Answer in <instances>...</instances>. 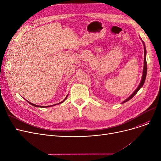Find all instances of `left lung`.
Masks as SVG:
<instances>
[{
  "instance_id": "1",
  "label": "left lung",
  "mask_w": 161,
  "mask_h": 161,
  "mask_svg": "<svg viewBox=\"0 0 161 161\" xmlns=\"http://www.w3.org/2000/svg\"><path fill=\"white\" fill-rule=\"evenodd\" d=\"M142 43L143 44V46H144V61H143V74H142V80H141V81L139 84L138 87L136 88V89L130 95V97H129L125 99L123 102H122V104L123 103H125L126 102H127V101H129V100H130L132 98L134 97V96L136 95L138 91L140 89V88L143 86V83H144L145 82V80H146V75H147V62H146V46H145V43L144 42H143L142 40Z\"/></svg>"
}]
</instances>
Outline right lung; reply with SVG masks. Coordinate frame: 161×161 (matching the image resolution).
Listing matches in <instances>:
<instances>
[{"instance_id": "right-lung-1", "label": "right lung", "mask_w": 161, "mask_h": 161, "mask_svg": "<svg viewBox=\"0 0 161 161\" xmlns=\"http://www.w3.org/2000/svg\"><path fill=\"white\" fill-rule=\"evenodd\" d=\"M68 97V95L66 97V98L62 101V102H61V103H58V104H54V105H51V106H38V105H36V104H32V103H30V102H29V101H27V102L30 104H31V105H32V106H35V107H39V108H48V107H51V106H55V105H57V104H61V103H64V101H65V100L66 99V98Z\"/></svg>"}]
</instances>
